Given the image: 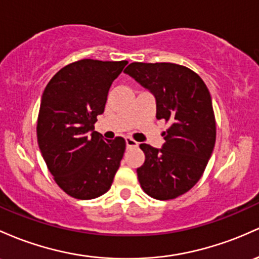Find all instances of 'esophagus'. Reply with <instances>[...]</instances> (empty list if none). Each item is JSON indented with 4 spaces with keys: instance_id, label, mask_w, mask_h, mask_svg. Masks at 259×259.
<instances>
[{
    "instance_id": "obj_1",
    "label": "esophagus",
    "mask_w": 259,
    "mask_h": 259,
    "mask_svg": "<svg viewBox=\"0 0 259 259\" xmlns=\"http://www.w3.org/2000/svg\"><path fill=\"white\" fill-rule=\"evenodd\" d=\"M125 143H126L127 149H132V147H138V145H139L135 140H133L132 138H126V139H125Z\"/></svg>"
}]
</instances>
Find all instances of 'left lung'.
Wrapping results in <instances>:
<instances>
[{
    "label": "left lung",
    "mask_w": 259,
    "mask_h": 259,
    "mask_svg": "<svg viewBox=\"0 0 259 259\" xmlns=\"http://www.w3.org/2000/svg\"><path fill=\"white\" fill-rule=\"evenodd\" d=\"M124 72L152 93L156 118L169 124L161 149L140 145L145 162L136 172L141 188L158 200L180 197L200 180L215 146L208 87L194 71L171 62H133Z\"/></svg>",
    "instance_id": "obj_1"
}]
</instances>
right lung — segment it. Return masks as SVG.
Instances as JSON below:
<instances>
[{
  "mask_svg": "<svg viewBox=\"0 0 259 259\" xmlns=\"http://www.w3.org/2000/svg\"><path fill=\"white\" fill-rule=\"evenodd\" d=\"M127 61L83 59L54 75L40 102L36 135L51 175L65 193L95 199L107 193L123 158L125 140L95 130L108 92Z\"/></svg>",
  "mask_w": 259,
  "mask_h": 259,
  "instance_id": "obj_1",
  "label": "right lung"
}]
</instances>
